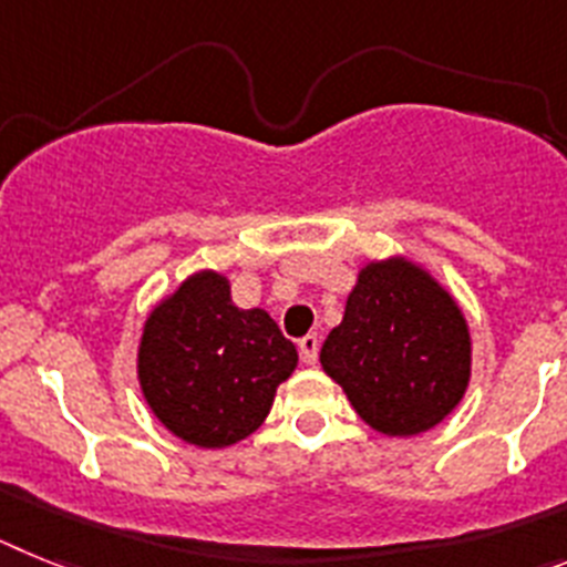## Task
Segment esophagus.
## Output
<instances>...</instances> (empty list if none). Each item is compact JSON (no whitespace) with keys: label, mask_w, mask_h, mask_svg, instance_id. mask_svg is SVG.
Instances as JSON below:
<instances>
[{"label":"esophagus","mask_w":567,"mask_h":567,"mask_svg":"<svg viewBox=\"0 0 567 567\" xmlns=\"http://www.w3.org/2000/svg\"><path fill=\"white\" fill-rule=\"evenodd\" d=\"M299 357H302L305 365H313L319 357V337L317 333H308V337L299 339Z\"/></svg>","instance_id":"esophagus-1"}]
</instances>
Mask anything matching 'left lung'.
<instances>
[{
    "label": "left lung",
    "mask_w": 567,
    "mask_h": 567,
    "mask_svg": "<svg viewBox=\"0 0 567 567\" xmlns=\"http://www.w3.org/2000/svg\"><path fill=\"white\" fill-rule=\"evenodd\" d=\"M319 362L373 431L416 436L465 396L471 333L456 299L422 265L391 256L359 270Z\"/></svg>",
    "instance_id": "left-lung-1"
}]
</instances>
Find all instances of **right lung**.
<instances>
[{"mask_svg": "<svg viewBox=\"0 0 567 567\" xmlns=\"http://www.w3.org/2000/svg\"><path fill=\"white\" fill-rule=\"evenodd\" d=\"M299 353L262 308L243 311L228 277L196 270L142 328L136 373L147 408L196 447H228L262 425Z\"/></svg>", "mask_w": 567, "mask_h": 567, "instance_id": "1", "label": "right lung"}]
</instances>
